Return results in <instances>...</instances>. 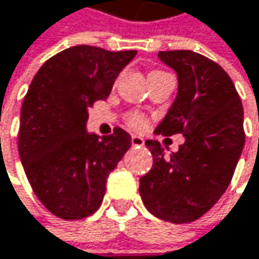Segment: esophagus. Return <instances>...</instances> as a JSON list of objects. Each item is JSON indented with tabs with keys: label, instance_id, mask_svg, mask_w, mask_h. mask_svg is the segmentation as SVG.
Listing matches in <instances>:
<instances>
[{
	"label": "esophagus",
	"instance_id": "obj_1",
	"mask_svg": "<svg viewBox=\"0 0 259 259\" xmlns=\"http://www.w3.org/2000/svg\"><path fill=\"white\" fill-rule=\"evenodd\" d=\"M132 146H134V147H143V146H144V140H143L141 137L134 135V137H132Z\"/></svg>",
	"mask_w": 259,
	"mask_h": 259
}]
</instances>
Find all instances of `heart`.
Here are the masks:
<instances>
[{"label": "heart", "instance_id": "1", "mask_svg": "<svg viewBox=\"0 0 259 259\" xmlns=\"http://www.w3.org/2000/svg\"><path fill=\"white\" fill-rule=\"evenodd\" d=\"M127 122L134 128H144L146 127V116L140 112H131L127 115Z\"/></svg>", "mask_w": 259, "mask_h": 259}]
</instances>
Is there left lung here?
Instances as JSON below:
<instances>
[{
	"label": "left lung",
	"mask_w": 259,
	"mask_h": 259,
	"mask_svg": "<svg viewBox=\"0 0 259 259\" xmlns=\"http://www.w3.org/2000/svg\"><path fill=\"white\" fill-rule=\"evenodd\" d=\"M178 74V95L155 134H182L185 143L165 155L158 141L146 146L152 170L140 179L146 208L158 219L190 223L208 212L231 184L244 147L243 104L228 72L190 51H159Z\"/></svg>",
	"instance_id": "1"
}]
</instances>
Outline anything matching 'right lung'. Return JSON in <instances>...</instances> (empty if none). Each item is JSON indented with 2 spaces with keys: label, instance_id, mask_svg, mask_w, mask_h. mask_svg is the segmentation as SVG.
Masks as SVG:
<instances>
[{
  "label": "right lung",
  "instance_id": "right-lung-1",
  "mask_svg": "<svg viewBox=\"0 0 259 259\" xmlns=\"http://www.w3.org/2000/svg\"><path fill=\"white\" fill-rule=\"evenodd\" d=\"M135 56V50L77 45L48 59L31 80L21 107L18 150L34 194L59 219L94 214L109 173L131 149L132 138L122 128L98 137L86 132V121L88 109L109 97Z\"/></svg>",
  "mask_w": 259,
  "mask_h": 259
}]
</instances>
